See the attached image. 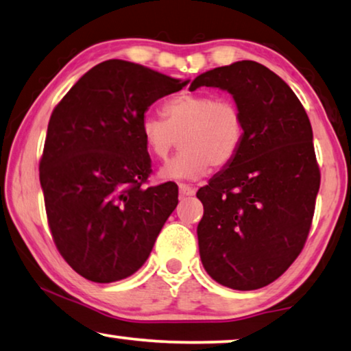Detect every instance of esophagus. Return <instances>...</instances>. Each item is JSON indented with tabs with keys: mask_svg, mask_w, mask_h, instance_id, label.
<instances>
[{
	"mask_svg": "<svg viewBox=\"0 0 351 351\" xmlns=\"http://www.w3.org/2000/svg\"><path fill=\"white\" fill-rule=\"evenodd\" d=\"M179 191H180L182 196H191V195H195L196 190L193 186L186 185V184H179Z\"/></svg>",
	"mask_w": 351,
	"mask_h": 351,
	"instance_id": "obj_1",
	"label": "esophagus"
}]
</instances>
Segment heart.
Wrapping results in <instances>:
<instances>
[{
    "label": "heart",
    "instance_id": "1",
    "mask_svg": "<svg viewBox=\"0 0 351 351\" xmlns=\"http://www.w3.org/2000/svg\"><path fill=\"white\" fill-rule=\"evenodd\" d=\"M161 117L144 115L141 136L155 160L165 161L180 138L182 150L160 176L193 179L236 158L245 138V117L234 99L202 93L174 96L161 106Z\"/></svg>",
    "mask_w": 351,
    "mask_h": 351
}]
</instances>
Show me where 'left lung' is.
<instances>
[{"instance_id": "left-lung-1", "label": "left lung", "mask_w": 351, "mask_h": 351, "mask_svg": "<svg viewBox=\"0 0 351 351\" xmlns=\"http://www.w3.org/2000/svg\"><path fill=\"white\" fill-rule=\"evenodd\" d=\"M197 87L228 90L245 117L236 158L196 193L202 266L223 287L263 288L291 266L311 231L319 188L311 120L293 90L250 60L197 75Z\"/></svg>"}]
</instances>
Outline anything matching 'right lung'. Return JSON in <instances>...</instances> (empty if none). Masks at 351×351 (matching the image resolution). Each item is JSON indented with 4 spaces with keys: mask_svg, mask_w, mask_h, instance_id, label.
<instances>
[{
    "mask_svg": "<svg viewBox=\"0 0 351 351\" xmlns=\"http://www.w3.org/2000/svg\"><path fill=\"white\" fill-rule=\"evenodd\" d=\"M190 80L125 60L96 64L50 115L39 180L60 255L96 283L130 277L147 261L179 190L149 186L141 120Z\"/></svg>",
    "mask_w": 351,
    "mask_h": 351,
    "instance_id": "obj_1",
    "label": "right lung"
}]
</instances>
